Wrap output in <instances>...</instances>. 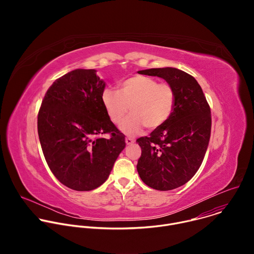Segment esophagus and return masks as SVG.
Instances as JSON below:
<instances>
[{"label":"esophagus","mask_w":254,"mask_h":254,"mask_svg":"<svg viewBox=\"0 0 254 254\" xmlns=\"http://www.w3.org/2000/svg\"><path fill=\"white\" fill-rule=\"evenodd\" d=\"M133 142H134V138H132V137H126V143L127 144V146H129V144H131Z\"/></svg>","instance_id":"34e87169"}]
</instances>
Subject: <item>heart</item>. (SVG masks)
<instances>
[{
  "label": "heart",
  "instance_id": "heart-1",
  "mask_svg": "<svg viewBox=\"0 0 254 254\" xmlns=\"http://www.w3.org/2000/svg\"><path fill=\"white\" fill-rule=\"evenodd\" d=\"M100 100L108 119L116 125L123 121L129 105L131 114L122 123L120 130L134 135L146 126L156 128L170 118L175 105V91L170 84L135 75L124 80L119 90L104 88Z\"/></svg>",
  "mask_w": 254,
  "mask_h": 254
}]
</instances>
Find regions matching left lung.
Listing matches in <instances>:
<instances>
[{
  "instance_id": "8db88e82",
  "label": "left lung",
  "mask_w": 254,
  "mask_h": 254,
  "mask_svg": "<svg viewBox=\"0 0 254 254\" xmlns=\"http://www.w3.org/2000/svg\"><path fill=\"white\" fill-rule=\"evenodd\" d=\"M158 76L175 91L170 118L150 136L136 139L141 149L136 170L149 187L169 191L186 184L199 170L211 134V112L197 80L174 67L139 70Z\"/></svg>"
}]
</instances>
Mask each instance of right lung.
<instances>
[{"instance_id": "right-lung-1", "label": "right lung", "mask_w": 254, "mask_h": 254, "mask_svg": "<svg viewBox=\"0 0 254 254\" xmlns=\"http://www.w3.org/2000/svg\"><path fill=\"white\" fill-rule=\"evenodd\" d=\"M105 82L95 69H75L56 79L38 114L45 160L64 186L91 191L101 186L126 147L125 135L108 119L100 95ZM110 132V139L101 138Z\"/></svg>"}]
</instances>
